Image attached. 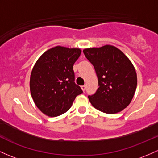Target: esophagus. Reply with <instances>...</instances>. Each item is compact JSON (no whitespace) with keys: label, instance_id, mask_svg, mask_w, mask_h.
<instances>
[{"label":"esophagus","instance_id":"obj_1","mask_svg":"<svg viewBox=\"0 0 158 158\" xmlns=\"http://www.w3.org/2000/svg\"><path fill=\"white\" fill-rule=\"evenodd\" d=\"M81 89H82L83 91H85L86 90V85H83V86H81Z\"/></svg>","mask_w":158,"mask_h":158}]
</instances>
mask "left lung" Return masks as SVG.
<instances>
[{"mask_svg": "<svg viewBox=\"0 0 158 158\" xmlns=\"http://www.w3.org/2000/svg\"><path fill=\"white\" fill-rule=\"evenodd\" d=\"M93 64L99 88L88 96L95 108L106 114H116L130 105L137 86V75L130 60L111 45L83 50Z\"/></svg>", "mask_w": 158, "mask_h": 158, "instance_id": "8db88e82", "label": "left lung"}]
</instances>
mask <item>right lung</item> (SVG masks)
I'll return each mask as SVG.
<instances>
[{"label":"right lung","mask_w":158,"mask_h":158,"mask_svg":"<svg viewBox=\"0 0 158 158\" xmlns=\"http://www.w3.org/2000/svg\"><path fill=\"white\" fill-rule=\"evenodd\" d=\"M79 48L52 47L44 52L32 69L30 91L35 105L44 114L56 117L65 113L76 96L83 93L74 83L73 65Z\"/></svg>","instance_id":"1"}]
</instances>
